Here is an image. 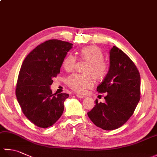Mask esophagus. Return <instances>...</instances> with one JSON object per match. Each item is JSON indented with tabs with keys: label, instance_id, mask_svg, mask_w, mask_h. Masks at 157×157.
<instances>
[{
	"label": "esophagus",
	"instance_id": "esophagus-1",
	"mask_svg": "<svg viewBox=\"0 0 157 157\" xmlns=\"http://www.w3.org/2000/svg\"><path fill=\"white\" fill-rule=\"evenodd\" d=\"M76 96L78 98H83L84 97V96H82V95H81V94H76Z\"/></svg>",
	"mask_w": 157,
	"mask_h": 157
}]
</instances>
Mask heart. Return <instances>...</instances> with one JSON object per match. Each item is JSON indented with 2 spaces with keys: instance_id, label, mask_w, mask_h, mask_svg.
Instances as JSON below:
<instances>
[{
  "instance_id": "b5f03b06",
  "label": "heart",
  "mask_w": 157,
  "mask_h": 157,
  "mask_svg": "<svg viewBox=\"0 0 157 157\" xmlns=\"http://www.w3.org/2000/svg\"><path fill=\"white\" fill-rule=\"evenodd\" d=\"M82 59L88 61L84 72L87 74H72L66 79V84L70 88L78 93L84 92L92 88L94 82L90 74L96 80L104 79L107 73V65L102 61L104 55L102 51L96 46H88L79 51ZM76 64V58L72 55H67L63 61V67L67 71H71Z\"/></svg>"
}]
</instances>
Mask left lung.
<instances>
[{
  "label": "left lung",
  "instance_id": "1",
  "mask_svg": "<svg viewBox=\"0 0 157 157\" xmlns=\"http://www.w3.org/2000/svg\"><path fill=\"white\" fill-rule=\"evenodd\" d=\"M109 54V70L96 89L107 93L105 102L96 100L88 113L93 123L105 130L116 129L128 121L140 99V75L134 62L115 46Z\"/></svg>",
  "mask_w": 157,
  "mask_h": 157
}]
</instances>
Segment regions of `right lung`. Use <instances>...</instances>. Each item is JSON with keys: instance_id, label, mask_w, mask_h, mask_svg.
<instances>
[{"instance_id": "add662e5", "label": "right lung", "mask_w": 157, "mask_h": 157, "mask_svg": "<svg viewBox=\"0 0 157 157\" xmlns=\"http://www.w3.org/2000/svg\"><path fill=\"white\" fill-rule=\"evenodd\" d=\"M73 44L49 40L29 53L20 69L16 97L22 112L36 126L46 128L61 117L66 93L52 94L50 86L60 73L67 53Z\"/></svg>"}]
</instances>
